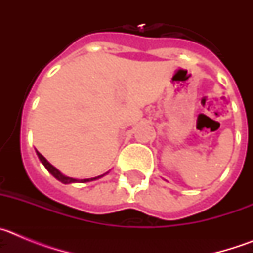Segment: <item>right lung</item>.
I'll use <instances>...</instances> for the list:
<instances>
[{
  "label": "right lung",
  "instance_id": "right-lung-1",
  "mask_svg": "<svg viewBox=\"0 0 253 253\" xmlns=\"http://www.w3.org/2000/svg\"><path fill=\"white\" fill-rule=\"evenodd\" d=\"M37 154H38V157H39V160L42 161V163H43L44 166H45V169H48V171L50 172L51 175L54 176L57 180H59L60 182H63V184H72V182H88V181H93V180H96V178H100L104 176V175H101V176H97V177H93V178H84V180H76V178H72V177H67V176L62 175V173H60V172L58 171L54 166H51L50 163H49L48 161L43 157V154L39 153L38 151H37Z\"/></svg>",
  "mask_w": 253,
  "mask_h": 253
}]
</instances>
